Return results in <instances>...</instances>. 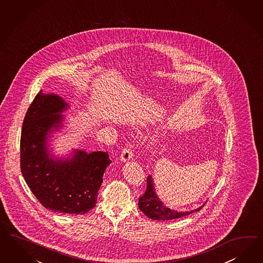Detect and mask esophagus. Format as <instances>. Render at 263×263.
Wrapping results in <instances>:
<instances>
[{
	"label": "esophagus",
	"mask_w": 263,
	"mask_h": 263,
	"mask_svg": "<svg viewBox=\"0 0 263 263\" xmlns=\"http://www.w3.org/2000/svg\"><path fill=\"white\" fill-rule=\"evenodd\" d=\"M132 147H133L132 145H128L127 148L123 149L122 153H121V161H123V162H126V161H128V160H129V159H132V158H133L134 153H133V150H132Z\"/></svg>",
	"instance_id": "1"
}]
</instances>
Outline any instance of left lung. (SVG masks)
I'll return each instance as SVG.
<instances>
[{"label": "left lung", "mask_w": 263, "mask_h": 263, "mask_svg": "<svg viewBox=\"0 0 263 263\" xmlns=\"http://www.w3.org/2000/svg\"><path fill=\"white\" fill-rule=\"evenodd\" d=\"M203 205H204V203L203 205L199 206L198 209L190 210V211H177V210L169 209L158 198L156 189H155V182L153 180V175H149V177L147 178L146 192L138 200L139 210H141L146 216H148L151 219H154V220H158V221H167V220H173V219L187 216L193 212H197V211L202 210Z\"/></svg>", "instance_id": "left-lung-1"}]
</instances>
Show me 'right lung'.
<instances>
[{
  "label": "right lung",
  "mask_w": 263,
  "mask_h": 263,
  "mask_svg": "<svg viewBox=\"0 0 263 263\" xmlns=\"http://www.w3.org/2000/svg\"><path fill=\"white\" fill-rule=\"evenodd\" d=\"M70 105L58 94L39 91L23 122L21 172L28 186L48 210L85 214L97 203L103 175L111 163L105 152H71L58 157L51 138L65 126L62 113Z\"/></svg>",
  "instance_id": "add662e5"
}]
</instances>
